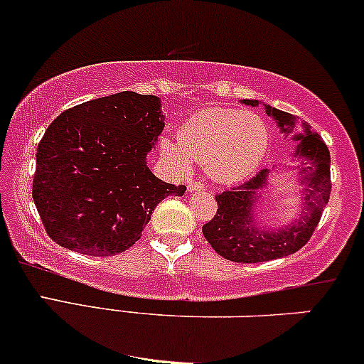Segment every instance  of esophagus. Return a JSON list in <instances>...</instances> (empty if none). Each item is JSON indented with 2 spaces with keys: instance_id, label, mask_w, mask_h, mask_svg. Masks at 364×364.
Listing matches in <instances>:
<instances>
[{
  "instance_id": "34e87169",
  "label": "esophagus",
  "mask_w": 364,
  "mask_h": 364,
  "mask_svg": "<svg viewBox=\"0 0 364 364\" xmlns=\"http://www.w3.org/2000/svg\"><path fill=\"white\" fill-rule=\"evenodd\" d=\"M187 188H188V192H202V191H205V186L202 182H191L187 186Z\"/></svg>"
}]
</instances>
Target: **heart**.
<instances>
[{
  "label": "heart",
  "instance_id": "1",
  "mask_svg": "<svg viewBox=\"0 0 364 364\" xmlns=\"http://www.w3.org/2000/svg\"><path fill=\"white\" fill-rule=\"evenodd\" d=\"M267 144V127L257 115L215 107L183 122L177 140L162 136L160 150L181 172H188L197 162L215 181L232 183L256 171Z\"/></svg>",
  "mask_w": 364,
  "mask_h": 364
}]
</instances>
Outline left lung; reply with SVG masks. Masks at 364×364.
Listing matches in <instances>:
<instances>
[{
  "mask_svg": "<svg viewBox=\"0 0 364 364\" xmlns=\"http://www.w3.org/2000/svg\"><path fill=\"white\" fill-rule=\"evenodd\" d=\"M242 103L259 105L257 100H242ZM264 108L267 115L276 120L282 134L297 141L294 157L303 160L299 167L301 183L304 186L303 209L299 219L284 229L257 228L254 212L257 204H261L259 192L271 183L269 168H262L242 186L215 196L217 212L212 220L202 225V232L219 256L234 262L272 261L299 251L319 224L331 192V157L323 139L311 130L308 122H299L291 113L266 103Z\"/></svg>",
  "mask_w": 364,
  "mask_h": 364,
  "instance_id": "obj_1",
  "label": "left lung"
}]
</instances>
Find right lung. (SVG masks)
Returning <instances> with one entry per match:
<instances>
[{"mask_svg": "<svg viewBox=\"0 0 364 364\" xmlns=\"http://www.w3.org/2000/svg\"><path fill=\"white\" fill-rule=\"evenodd\" d=\"M160 100L120 92L68 108L36 150L33 200L51 240L87 256L132 247L160 200L186 187L160 181L147 154L164 130Z\"/></svg>", "mask_w": 364, "mask_h": 364, "instance_id": "1", "label": "right lung"}]
</instances>
